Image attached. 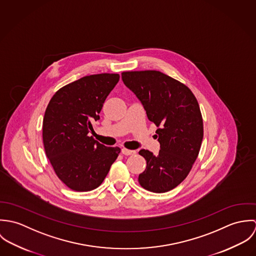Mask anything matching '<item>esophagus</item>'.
Here are the masks:
<instances>
[{"mask_svg": "<svg viewBox=\"0 0 256 256\" xmlns=\"http://www.w3.org/2000/svg\"><path fill=\"white\" fill-rule=\"evenodd\" d=\"M121 152H122V154H125V156H131V154H136V150H128V148H123L121 150Z\"/></svg>", "mask_w": 256, "mask_h": 256, "instance_id": "obj_1", "label": "esophagus"}]
</instances>
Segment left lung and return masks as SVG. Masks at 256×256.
<instances>
[{"label": "left lung", "instance_id": "left-lung-1", "mask_svg": "<svg viewBox=\"0 0 256 256\" xmlns=\"http://www.w3.org/2000/svg\"><path fill=\"white\" fill-rule=\"evenodd\" d=\"M122 80L158 127L160 145L158 156L139 152L146 162L139 183L150 192H168L186 178L198 156L204 133L198 102L188 86L158 71L123 72Z\"/></svg>", "mask_w": 256, "mask_h": 256}]
</instances>
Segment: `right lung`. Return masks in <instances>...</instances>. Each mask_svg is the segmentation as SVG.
Here are the masks:
<instances>
[{"instance_id":"1","label":"right lung","mask_w":256,"mask_h":256,"mask_svg":"<svg viewBox=\"0 0 256 256\" xmlns=\"http://www.w3.org/2000/svg\"><path fill=\"white\" fill-rule=\"evenodd\" d=\"M119 78L108 73L80 78L57 90L45 110V154L58 178L72 190L98 188L120 152V148L104 146L88 136Z\"/></svg>"}]
</instances>
